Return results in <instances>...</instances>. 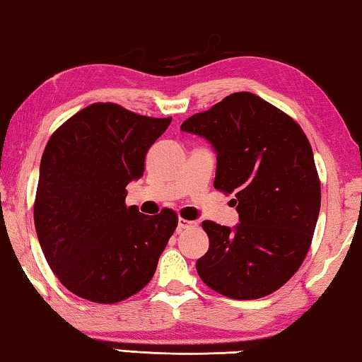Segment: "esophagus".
<instances>
[{
  "mask_svg": "<svg viewBox=\"0 0 362 362\" xmlns=\"http://www.w3.org/2000/svg\"><path fill=\"white\" fill-rule=\"evenodd\" d=\"M193 226H197V223L194 222H192V221H187V219H183V217H180L179 219V230H185V228H188V227H193Z\"/></svg>",
  "mask_w": 362,
  "mask_h": 362,
  "instance_id": "34e87169",
  "label": "esophagus"
}]
</instances>
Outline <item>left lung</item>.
<instances>
[{
    "mask_svg": "<svg viewBox=\"0 0 362 362\" xmlns=\"http://www.w3.org/2000/svg\"><path fill=\"white\" fill-rule=\"evenodd\" d=\"M217 153L214 188L235 194L240 223H202L209 250L203 282L233 300H257L293 277L313 242L320 180L300 124L250 91H238L182 124Z\"/></svg>",
    "mask_w": 362,
    "mask_h": 362,
    "instance_id": "left-lung-1",
    "label": "left lung"
}]
</instances>
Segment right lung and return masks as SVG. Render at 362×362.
Listing matches in <instances>:
<instances>
[{
	"label": "right lung",
	"mask_w": 362,
	"mask_h": 362,
	"mask_svg": "<svg viewBox=\"0 0 362 362\" xmlns=\"http://www.w3.org/2000/svg\"><path fill=\"white\" fill-rule=\"evenodd\" d=\"M170 120L93 103L49 136L33 221L51 271L74 295L112 305L153 279L179 217L168 208L141 214L125 204V187L143 175L146 153Z\"/></svg>",
	"instance_id": "obj_1"
}]
</instances>
